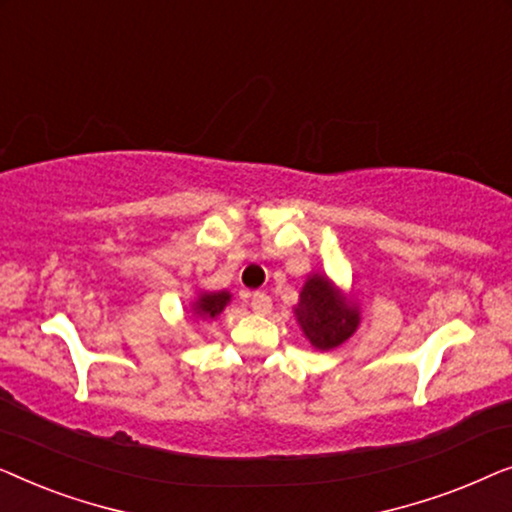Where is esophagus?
Listing matches in <instances>:
<instances>
[{
	"mask_svg": "<svg viewBox=\"0 0 512 512\" xmlns=\"http://www.w3.org/2000/svg\"><path fill=\"white\" fill-rule=\"evenodd\" d=\"M251 310L256 314H270L272 298L265 296V293H254V296H251Z\"/></svg>",
	"mask_w": 512,
	"mask_h": 512,
	"instance_id": "esophagus-1",
	"label": "esophagus"
}]
</instances>
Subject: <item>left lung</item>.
<instances>
[{
  "label": "left lung",
  "mask_w": 512,
  "mask_h": 512,
  "mask_svg": "<svg viewBox=\"0 0 512 512\" xmlns=\"http://www.w3.org/2000/svg\"><path fill=\"white\" fill-rule=\"evenodd\" d=\"M293 312L305 338L321 352L340 347L342 342L352 338L361 324L359 305L352 296H345L342 289L319 272L307 277Z\"/></svg>",
  "instance_id": "left-lung-1"
}]
</instances>
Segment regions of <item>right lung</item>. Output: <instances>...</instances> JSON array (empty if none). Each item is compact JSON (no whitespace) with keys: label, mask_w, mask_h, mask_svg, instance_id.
<instances>
[{"label":"right lung","mask_w":512,"mask_h":512,"mask_svg":"<svg viewBox=\"0 0 512 512\" xmlns=\"http://www.w3.org/2000/svg\"><path fill=\"white\" fill-rule=\"evenodd\" d=\"M230 303L228 291H202L193 303V314L200 319H216Z\"/></svg>","instance_id":"obj_1"}]
</instances>
